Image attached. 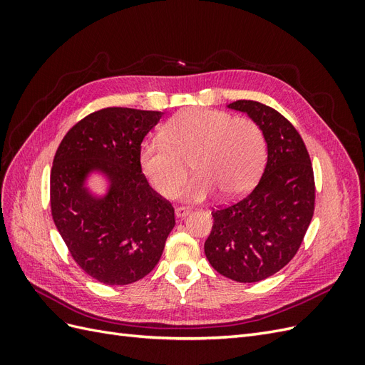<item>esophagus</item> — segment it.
Segmentation results:
<instances>
[{"label": "esophagus", "instance_id": "1", "mask_svg": "<svg viewBox=\"0 0 365 365\" xmlns=\"http://www.w3.org/2000/svg\"><path fill=\"white\" fill-rule=\"evenodd\" d=\"M190 212H192L190 207H176L175 208L176 217H185L187 215H190Z\"/></svg>", "mask_w": 365, "mask_h": 365}]
</instances>
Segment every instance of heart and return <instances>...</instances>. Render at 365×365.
I'll return each instance as SVG.
<instances>
[{
    "mask_svg": "<svg viewBox=\"0 0 365 365\" xmlns=\"http://www.w3.org/2000/svg\"><path fill=\"white\" fill-rule=\"evenodd\" d=\"M264 161V137L256 121L225 111L185 108L140 148V164L158 193L169 196L185 180L188 164L195 178L173 195L201 201L219 190L225 197L244 195L256 182Z\"/></svg>",
    "mask_w": 365,
    "mask_h": 365,
    "instance_id": "1",
    "label": "heart"
}]
</instances>
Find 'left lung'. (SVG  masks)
<instances>
[{
	"label": "left lung",
	"mask_w": 365,
	"mask_h": 365,
	"mask_svg": "<svg viewBox=\"0 0 365 365\" xmlns=\"http://www.w3.org/2000/svg\"><path fill=\"white\" fill-rule=\"evenodd\" d=\"M228 108L256 121L268 158L247 196L213 210L204 251L224 277L256 283L286 267L300 248L315 208L314 170L303 138L280 113L254 101H236Z\"/></svg>",
	"instance_id": "obj_1"
}]
</instances>
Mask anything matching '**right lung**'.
Masks as SVG:
<instances>
[{"label":"right lung","instance_id":"add662e5","mask_svg":"<svg viewBox=\"0 0 365 365\" xmlns=\"http://www.w3.org/2000/svg\"><path fill=\"white\" fill-rule=\"evenodd\" d=\"M160 111L105 108L65 134L50 175L51 216L76 263L103 284H129L158 263L175 227L172 204L141 173L140 148ZM103 173L102 198L84 187L87 175Z\"/></svg>","mask_w":365,"mask_h":365}]
</instances>
